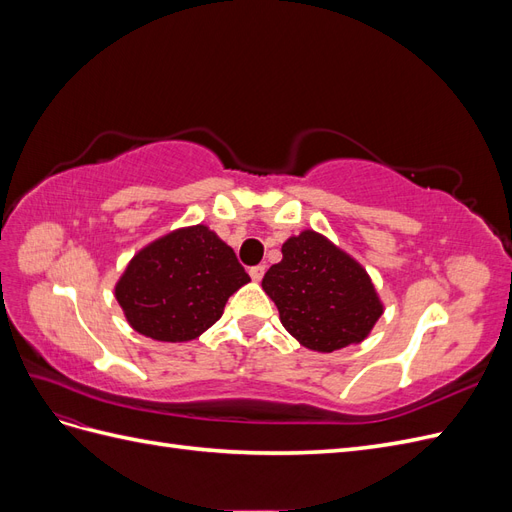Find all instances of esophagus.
I'll return each mask as SVG.
<instances>
[{"instance_id": "obj_1", "label": "esophagus", "mask_w": 512, "mask_h": 512, "mask_svg": "<svg viewBox=\"0 0 512 512\" xmlns=\"http://www.w3.org/2000/svg\"><path fill=\"white\" fill-rule=\"evenodd\" d=\"M265 271H267V267L265 265H256V267H252L250 269V277L254 282H260L262 280V275H265Z\"/></svg>"}]
</instances>
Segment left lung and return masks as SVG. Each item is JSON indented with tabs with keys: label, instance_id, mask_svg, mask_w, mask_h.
I'll return each instance as SVG.
<instances>
[{
	"label": "left lung",
	"instance_id": "obj_1",
	"mask_svg": "<svg viewBox=\"0 0 512 512\" xmlns=\"http://www.w3.org/2000/svg\"><path fill=\"white\" fill-rule=\"evenodd\" d=\"M262 290L284 329L316 352L363 342L384 312L367 271L314 230L282 245V260L262 277Z\"/></svg>",
	"mask_w": 512,
	"mask_h": 512
}]
</instances>
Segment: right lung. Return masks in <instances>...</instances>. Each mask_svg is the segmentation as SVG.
<instances>
[{
	"label": "right lung",
	"mask_w": 512,
	"mask_h": 512,
	"mask_svg": "<svg viewBox=\"0 0 512 512\" xmlns=\"http://www.w3.org/2000/svg\"><path fill=\"white\" fill-rule=\"evenodd\" d=\"M250 275L209 226L179 228L145 245L119 277L115 299L130 327L158 342H190L224 314Z\"/></svg>",
	"instance_id": "right-lung-1"
}]
</instances>
